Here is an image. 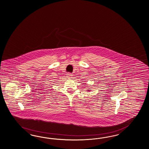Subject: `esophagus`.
I'll return each mask as SVG.
<instances>
[{"mask_svg": "<svg viewBox=\"0 0 149 149\" xmlns=\"http://www.w3.org/2000/svg\"><path fill=\"white\" fill-rule=\"evenodd\" d=\"M66 75H67L68 77H69V78H71V77L72 76V74H71V73H68Z\"/></svg>", "mask_w": 149, "mask_h": 149, "instance_id": "obj_1", "label": "esophagus"}]
</instances>
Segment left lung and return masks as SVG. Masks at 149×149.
<instances>
[{
    "label": "left lung",
    "mask_w": 149,
    "mask_h": 149,
    "mask_svg": "<svg viewBox=\"0 0 149 149\" xmlns=\"http://www.w3.org/2000/svg\"><path fill=\"white\" fill-rule=\"evenodd\" d=\"M90 91V90H88V91Z\"/></svg>",
    "instance_id": "obj_1"
}]
</instances>
